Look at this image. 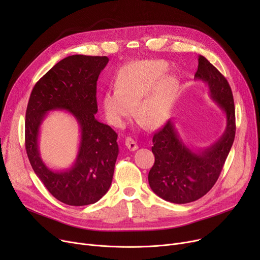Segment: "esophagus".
<instances>
[{
	"label": "esophagus",
	"mask_w": 260,
	"mask_h": 260,
	"mask_svg": "<svg viewBox=\"0 0 260 260\" xmlns=\"http://www.w3.org/2000/svg\"><path fill=\"white\" fill-rule=\"evenodd\" d=\"M125 145L127 146L128 149H131V151H136V149L138 148L137 142H136L135 140H133L132 138H126L125 139Z\"/></svg>",
	"instance_id": "1"
}]
</instances>
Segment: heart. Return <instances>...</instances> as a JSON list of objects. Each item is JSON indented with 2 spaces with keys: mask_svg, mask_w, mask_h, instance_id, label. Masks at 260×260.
I'll use <instances>...</instances> for the list:
<instances>
[{
  "mask_svg": "<svg viewBox=\"0 0 260 260\" xmlns=\"http://www.w3.org/2000/svg\"><path fill=\"white\" fill-rule=\"evenodd\" d=\"M168 64L145 60L127 64L119 72L116 87L105 91L102 104L105 116L116 127L124 126L133 116L149 127L168 122L180 92V82L166 75Z\"/></svg>",
  "mask_w": 260,
  "mask_h": 260,
  "instance_id": "obj_1",
  "label": "heart"
}]
</instances>
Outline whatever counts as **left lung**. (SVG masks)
Masks as SVG:
<instances>
[{"label": "left lung", "mask_w": 260, "mask_h": 260, "mask_svg": "<svg viewBox=\"0 0 260 260\" xmlns=\"http://www.w3.org/2000/svg\"><path fill=\"white\" fill-rule=\"evenodd\" d=\"M195 79L208 85L210 97L225 114L226 126L219 140L198 152L184 144L172 119L154 135L155 163L148 173L149 186L160 198L178 204L195 201L214 186L236 132L233 93L226 79L202 56Z\"/></svg>", "instance_id": "left-lung-1"}]
</instances>
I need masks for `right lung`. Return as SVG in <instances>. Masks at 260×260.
<instances>
[{
	"label": "right lung",
	"mask_w": 260,
	"mask_h": 260,
	"mask_svg": "<svg viewBox=\"0 0 260 260\" xmlns=\"http://www.w3.org/2000/svg\"><path fill=\"white\" fill-rule=\"evenodd\" d=\"M107 57L74 54L54 65L35 85L26 109L25 147L29 162L48 192L68 206L100 200L112 184L119 154L117 133L94 118L97 81ZM66 110L77 120L81 140L77 159L65 171L50 170L40 159L39 126L50 110Z\"/></svg>",
	"instance_id": "1"
}]
</instances>
